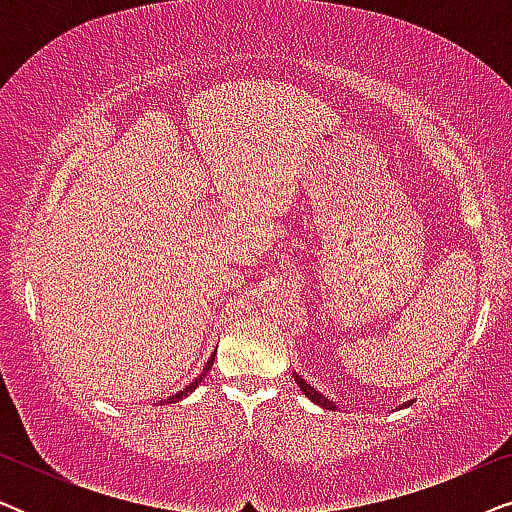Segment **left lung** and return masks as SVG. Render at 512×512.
Segmentation results:
<instances>
[{"label":"left lung","instance_id":"8db88e82","mask_svg":"<svg viewBox=\"0 0 512 512\" xmlns=\"http://www.w3.org/2000/svg\"><path fill=\"white\" fill-rule=\"evenodd\" d=\"M293 377H296V384L300 387V391H303V394H305L307 398H310L312 403L321 405V408H324V410H335V403L331 401V398L324 396V394H319V391L314 389V387H310V384H307L298 373H293Z\"/></svg>","mask_w":512,"mask_h":512}]
</instances>
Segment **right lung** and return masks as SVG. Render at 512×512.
I'll list each match as a JSON object with an SVG mask.
<instances>
[{"mask_svg":"<svg viewBox=\"0 0 512 512\" xmlns=\"http://www.w3.org/2000/svg\"><path fill=\"white\" fill-rule=\"evenodd\" d=\"M212 363H214V354H212V359H209V361H207V366H205V368H202V373H200V377H195V380H193L191 384H188V387H186V389H181V391H177V394H174V396H170V398H167V401H160V405H163V403H179V401H181V398H186L188 394H191V391H193V389H198V384H200L202 380H205L207 370H212Z\"/></svg>","mask_w":512,"mask_h":512,"instance_id":"1","label":"right lung"}]
</instances>
